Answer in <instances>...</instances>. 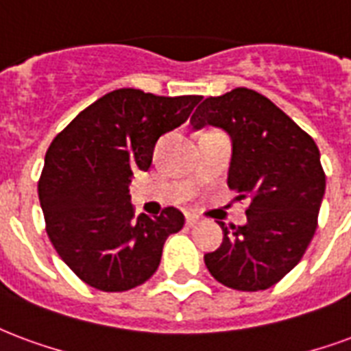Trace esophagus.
Masks as SVG:
<instances>
[{
  "label": "esophagus",
  "mask_w": 351,
  "mask_h": 351,
  "mask_svg": "<svg viewBox=\"0 0 351 351\" xmlns=\"http://www.w3.org/2000/svg\"><path fill=\"white\" fill-rule=\"evenodd\" d=\"M186 223H188V227H195V225H199L201 223V217L197 214H191V212H188L186 214Z\"/></svg>",
  "instance_id": "1"
}]
</instances>
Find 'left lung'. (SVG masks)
<instances>
[{
    "mask_svg": "<svg viewBox=\"0 0 351 351\" xmlns=\"http://www.w3.org/2000/svg\"><path fill=\"white\" fill-rule=\"evenodd\" d=\"M191 126H214L230 137L227 184L238 199H251L245 225L217 221L223 243L204 255L206 268L234 290L274 287L301 261L316 230L326 191L320 150L285 111L245 87L206 98Z\"/></svg>",
    "mask_w": 351,
    "mask_h": 351,
    "instance_id": "1",
    "label": "left lung"
}]
</instances>
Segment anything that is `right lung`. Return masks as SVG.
Wrapping results in <instances>:
<instances>
[{"instance_id": "1", "label": "right lung", "mask_w": 351, "mask_h": 351, "mask_svg": "<svg viewBox=\"0 0 351 351\" xmlns=\"http://www.w3.org/2000/svg\"><path fill=\"white\" fill-rule=\"evenodd\" d=\"M201 96L111 90L51 141L38 199L57 255L89 287L124 292L149 281L163 243L184 227L169 206L134 215L130 182L149 171L158 139L188 121Z\"/></svg>"}]
</instances>
